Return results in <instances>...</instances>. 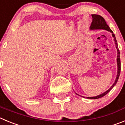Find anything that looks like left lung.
I'll use <instances>...</instances> for the list:
<instances>
[{"label":"left lung","instance_id":"left-lung-1","mask_svg":"<svg viewBox=\"0 0 125 125\" xmlns=\"http://www.w3.org/2000/svg\"><path fill=\"white\" fill-rule=\"evenodd\" d=\"M93 18V22L91 23V27H90V29H104L108 31H110L112 33V36L114 38V41H115V44L116 45V48H117V51H118V56H117V64H118V73H117V76L116 78V80L115 81V83L111 86V88L110 89L107 90L106 92L103 93L100 95H98L97 96H94V97H88L87 98H89V99H98V98H100L101 97L104 96H105L107 93L110 92V91L111 90L113 87L115 86V85L116 84L117 81L118 80L119 76H120V71H121V62H120V51H119V49L118 48V44H117L116 40V37L115 36V34L113 33V31H111V29L110 28V27L107 25L106 22L105 20L103 18V17H101V15H97V14H92L91 15Z\"/></svg>","mask_w":125,"mask_h":125}]
</instances>
